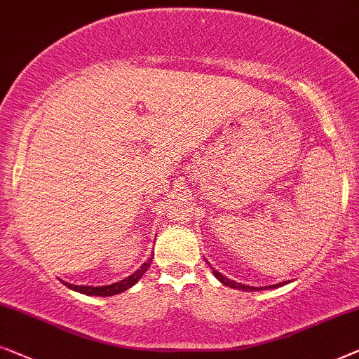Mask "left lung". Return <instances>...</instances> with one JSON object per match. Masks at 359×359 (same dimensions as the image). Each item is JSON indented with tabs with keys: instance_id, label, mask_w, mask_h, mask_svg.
I'll list each match as a JSON object with an SVG mask.
<instances>
[{
	"instance_id": "8db88e82",
	"label": "left lung",
	"mask_w": 359,
	"mask_h": 359,
	"mask_svg": "<svg viewBox=\"0 0 359 359\" xmlns=\"http://www.w3.org/2000/svg\"><path fill=\"white\" fill-rule=\"evenodd\" d=\"M213 269V267H212ZM213 274H215V277H217V279L219 280V283L222 284H224V285H228V287H231V289H238V290H259V289H267V287H250V285H243V284H238V283H235V280H231V279H228V277H224L223 274H219V272L217 271V269H213ZM284 283H280V284H276V285H271V287H279V285H283Z\"/></svg>"
}]
</instances>
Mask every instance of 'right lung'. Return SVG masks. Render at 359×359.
<instances>
[{"label":"right lung","instance_id":"right-lung-1","mask_svg":"<svg viewBox=\"0 0 359 359\" xmlns=\"http://www.w3.org/2000/svg\"><path fill=\"white\" fill-rule=\"evenodd\" d=\"M154 256V255H152ZM151 261L152 257L144 264L141 266V269H137L135 274H131L130 277H126V279L119 280V283H114V284H109V285H102V287H90V285H74V284H69V283H64L67 287L72 289V290H76V292L80 294H87V295H98V297H109V295H114V294H119L123 292V290L130 289L135 285L137 280L141 279V276L144 274V272L149 269L151 266Z\"/></svg>","mask_w":359,"mask_h":359}]
</instances>
